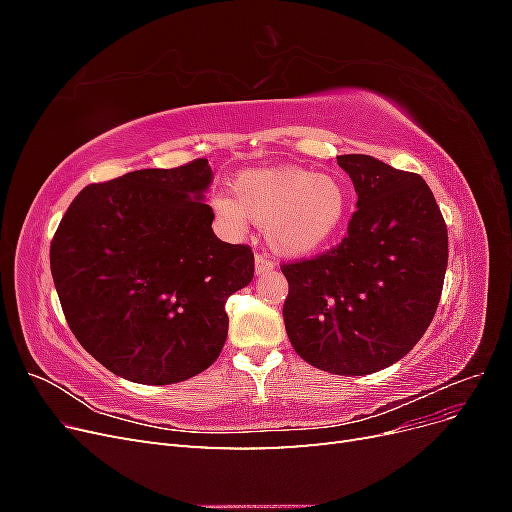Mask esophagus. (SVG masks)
<instances>
[{
  "label": "esophagus",
  "mask_w": 512,
  "mask_h": 512,
  "mask_svg": "<svg viewBox=\"0 0 512 512\" xmlns=\"http://www.w3.org/2000/svg\"><path fill=\"white\" fill-rule=\"evenodd\" d=\"M254 262H256V275L267 273V271H271L275 267V262L267 254H256Z\"/></svg>",
  "instance_id": "34e87169"
}]
</instances>
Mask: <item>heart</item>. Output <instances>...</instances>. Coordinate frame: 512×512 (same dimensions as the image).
Segmentation results:
<instances>
[{
    "mask_svg": "<svg viewBox=\"0 0 512 512\" xmlns=\"http://www.w3.org/2000/svg\"><path fill=\"white\" fill-rule=\"evenodd\" d=\"M232 232H245L250 220L265 228L277 254L305 256L327 245L342 228L350 192L342 177L305 168L247 170L235 181V196L213 200Z\"/></svg>",
    "mask_w": 512,
    "mask_h": 512,
    "instance_id": "1",
    "label": "heart"
}]
</instances>
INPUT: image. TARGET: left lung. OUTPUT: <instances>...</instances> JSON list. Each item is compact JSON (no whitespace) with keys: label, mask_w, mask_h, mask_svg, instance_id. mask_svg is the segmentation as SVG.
Returning <instances> with one entry per match:
<instances>
[{"label":"left lung","mask_w":512,"mask_h":512,"mask_svg":"<svg viewBox=\"0 0 512 512\" xmlns=\"http://www.w3.org/2000/svg\"><path fill=\"white\" fill-rule=\"evenodd\" d=\"M359 194L342 243L282 265L284 322L303 361L365 376L406 356L436 314L448 232L421 175L363 153L337 156Z\"/></svg>","instance_id":"left-lung-1"}]
</instances>
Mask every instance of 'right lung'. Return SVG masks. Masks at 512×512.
Masks as SVG:
<instances>
[{
	"mask_svg": "<svg viewBox=\"0 0 512 512\" xmlns=\"http://www.w3.org/2000/svg\"><path fill=\"white\" fill-rule=\"evenodd\" d=\"M213 179L198 158L91 183L51 241V273L79 344L115 376L175 384L218 359L226 301L254 277V254L213 235Z\"/></svg>",
	"mask_w": 512,
	"mask_h": 512,
	"instance_id": "add662e5",
	"label": "right lung"
}]
</instances>
